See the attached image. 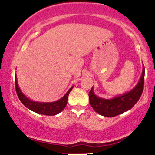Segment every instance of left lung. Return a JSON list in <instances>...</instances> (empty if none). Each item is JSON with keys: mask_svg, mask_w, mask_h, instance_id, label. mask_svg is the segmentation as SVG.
<instances>
[{"mask_svg": "<svg viewBox=\"0 0 155 155\" xmlns=\"http://www.w3.org/2000/svg\"><path fill=\"white\" fill-rule=\"evenodd\" d=\"M145 69L137 85L128 92L111 99H104L97 97L93 92V87L89 92L90 104L99 114L106 117H113L131 109L139 100L143 90Z\"/></svg>", "mask_w": 155, "mask_h": 155, "instance_id": "1", "label": "left lung"}]
</instances>
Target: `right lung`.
Returning <instances> with one entry per match:
<instances>
[{"mask_svg": "<svg viewBox=\"0 0 155 155\" xmlns=\"http://www.w3.org/2000/svg\"><path fill=\"white\" fill-rule=\"evenodd\" d=\"M15 87L16 92H17V96L20 100L22 104L25 106L29 108L31 111L36 112V113L40 114L47 115V116H54V115L58 114L61 112L64 108H65L68 102V97L70 92L71 91L74 86L71 87L69 90L66 92L65 95L60 100L54 101V102L51 103H42V102H36L33 101L31 99L28 98L24 94L22 93L21 90L19 89L18 84H17V76L15 75Z\"/></svg>", "mask_w": 155, "mask_h": 155, "instance_id": "right-lung-1", "label": "right lung"}]
</instances>
